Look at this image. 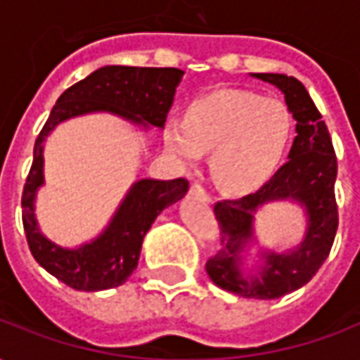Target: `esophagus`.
I'll return each instance as SVG.
<instances>
[{
	"mask_svg": "<svg viewBox=\"0 0 360 360\" xmlns=\"http://www.w3.org/2000/svg\"><path fill=\"white\" fill-rule=\"evenodd\" d=\"M191 195L196 196L198 200H202V202H210L212 196L210 193L206 191V187L204 185H200V183H195V185H191Z\"/></svg>",
	"mask_w": 360,
	"mask_h": 360,
	"instance_id": "34e87169",
	"label": "esophagus"
}]
</instances>
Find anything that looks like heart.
Listing matches in <instances>:
<instances>
[{
  "label": "heart",
  "instance_id": "b5f03b06",
  "mask_svg": "<svg viewBox=\"0 0 360 360\" xmlns=\"http://www.w3.org/2000/svg\"><path fill=\"white\" fill-rule=\"evenodd\" d=\"M293 134V115L276 98L249 90H218L188 105L185 119L164 125L165 148L183 164L212 150L210 172L227 191L262 185L283 160Z\"/></svg>",
  "mask_w": 360,
  "mask_h": 360
}]
</instances>
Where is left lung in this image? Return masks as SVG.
I'll return each instance as SVG.
<instances>
[{
    "instance_id": "obj_1",
    "label": "left lung",
    "mask_w": 360,
    "mask_h": 360,
    "mask_svg": "<svg viewBox=\"0 0 360 360\" xmlns=\"http://www.w3.org/2000/svg\"><path fill=\"white\" fill-rule=\"evenodd\" d=\"M255 77L283 92L287 108L297 121V136L287 164L257 193L214 204L221 249L208 258L206 271L216 285L229 293L247 299H278L309 283L332 250L340 224L333 191L338 158L330 131L302 82L278 73H255ZM279 198H293L307 208V237L289 255H266V266L257 278H243L238 252L252 236V214L258 205Z\"/></svg>"
}]
</instances>
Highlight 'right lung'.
<instances>
[{"label": "right lung", "instance_id": "1", "mask_svg": "<svg viewBox=\"0 0 360 360\" xmlns=\"http://www.w3.org/2000/svg\"><path fill=\"white\" fill-rule=\"evenodd\" d=\"M175 67L108 65L59 96L34 144V160L22 188V226L28 249L44 270L77 291H102L125 283L139 264L142 239L158 214L181 200L188 181L141 179L119 206L110 227L96 241L77 250L61 249L36 227L34 195L44 183L42 142L53 127L89 111H113L133 123L164 127L181 81Z\"/></svg>", "mask_w": 360, "mask_h": 360}]
</instances>
